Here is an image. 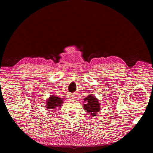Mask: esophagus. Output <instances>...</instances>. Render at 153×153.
<instances>
[{
  "instance_id": "obj_1",
  "label": "esophagus",
  "mask_w": 153,
  "mask_h": 153,
  "mask_svg": "<svg viewBox=\"0 0 153 153\" xmlns=\"http://www.w3.org/2000/svg\"><path fill=\"white\" fill-rule=\"evenodd\" d=\"M70 97H71V98L72 99H74V100H75V99L76 98V96H75V94H70Z\"/></svg>"
}]
</instances>
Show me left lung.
<instances>
[{"instance_id":"obj_1","label":"left lung","mask_w":153,"mask_h":153,"mask_svg":"<svg viewBox=\"0 0 153 153\" xmlns=\"http://www.w3.org/2000/svg\"><path fill=\"white\" fill-rule=\"evenodd\" d=\"M85 104H84V108L87 113L90 114L91 117L96 115V114L100 110V103L99 100L96 98L95 96L90 94L84 99Z\"/></svg>"}]
</instances>
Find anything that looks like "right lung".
<instances>
[{"label":"right lung","instance_id":"right-lung-1","mask_svg":"<svg viewBox=\"0 0 153 153\" xmlns=\"http://www.w3.org/2000/svg\"><path fill=\"white\" fill-rule=\"evenodd\" d=\"M63 103V98H60L55 95H51L49 98L47 100V110H54L57 107H61Z\"/></svg>","mask_w":153,"mask_h":153}]
</instances>
